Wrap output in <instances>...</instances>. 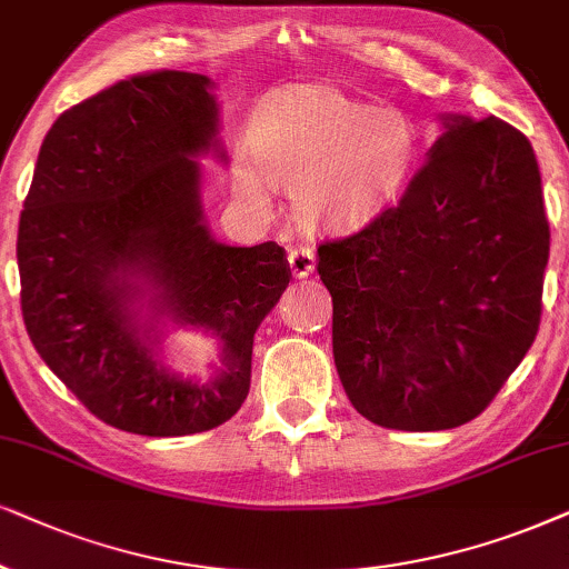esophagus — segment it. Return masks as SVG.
<instances>
[{"instance_id":"34e87169","label":"esophagus","mask_w":569,"mask_h":569,"mask_svg":"<svg viewBox=\"0 0 569 569\" xmlns=\"http://www.w3.org/2000/svg\"><path fill=\"white\" fill-rule=\"evenodd\" d=\"M289 268L293 278H307L315 270V252L309 247H297L289 252Z\"/></svg>"}]
</instances>
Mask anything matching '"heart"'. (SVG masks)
Instances as JSON below:
<instances>
[{
  "mask_svg": "<svg viewBox=\"0 0 569 569\" xmlns=\"http://www.w3.org/2000/svg\"><path fill=\"white\" fill-rule=\"evenodd\" d=\"M419 158V130L396 106H367L332 86L272 90L233 156V192L268 206V181L289 189L299 223L351 231L403 194Z\"/></svg>",
  "mask_w": 569,
  "mask_h": 569,
  "instance_id": "1",
  "label": "heart"
}]
</instances>
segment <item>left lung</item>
<instances>
[{
    "instance_id": "1",
    "label": "left lung",
    "mask_w": 569,
    "mask_h": 569,
    "mask_svg": "<svg viewBox=\"0 0 569 569\" xmlns=\"http://www.w3.org/2000/svg\"><path fill=\"white\" fill-rule=\"evenodd\" d=\"M442 124L398 206L317 249L346 396L400 431L476 419L541 322L549 221L531 142L497 117Z\"/></svg>"
}]
</instances>
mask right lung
I'll return each mask as SVG.
<instances>
[{
    "label": "right lung",
    "mask_w": 569,
    "mask_h": 569,
    "mask_svg": "<svg viewBox=\"0 0 569 569\" xmlns=\"http://www.w3.org/2000/svg\"><path fill=\"white\" fill-rule=\"evenodd\" d=\"M206 74H132L59 117L18 229L20 307L36 351L98 419L146 437L221 427L252 377V343L291 270L283 247L216 241L200 156L226 158ZM206 329V383L157 356L162 330Z\"/></svg>",
    "instance_id": "right-lung-1"
}]
</instances>
